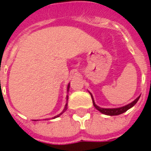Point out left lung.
Segmentation results:
<instances>
[{"label": "left lung", "instance_id": "8db88e82", "mask_svg": "<svg viewBox=\"0 0 151 151\" xmlns=\"http://www.w3.org/2000/svg\"><path fill=\"white\" fill-rule=\"evenodd\" d=\"M90 94H91V92H90ZM91 95V98H92V101H93V104L95 106V108L99 111L100 112H102L103 114H104V115H108V116H117V115H120V114H122L124 112H125L126 111H128L129 108H131L132 107H133L134 105L136 104L137 102L138 101V99H139L140 96H138L137 98L133 101L132 103H130L129 104L125 105V106H124V107H121V108H99V106L95 104V101H94V99H93V96Z\"/></svg>", "mask_w": 151, "mask_h": 151}]
</instances>
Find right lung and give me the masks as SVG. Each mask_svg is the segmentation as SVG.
Here are the masks:
<instances>
[{"mask_svg":"<svg viewBox=\"0 0 151 151\" xmlns=\"http://www.w3.org/2000/svg\"><path fill=\"white\" fill-rule=\"evenodd\" d=\"M69 85H68V86H67V91H69ZM67 100H68V95H67ZM67 105H68V103H66V104L65 106V108H64V110L62 111V112L61 113H60L59 115H57V116H54L52 118V119H55V118H56V117H59L61 114H63L65 111V110L67 109Z\"/></svg>","mask_w":151,"mask_h":151,"instance_id":"1","label":"right lung"}]
</instances>
